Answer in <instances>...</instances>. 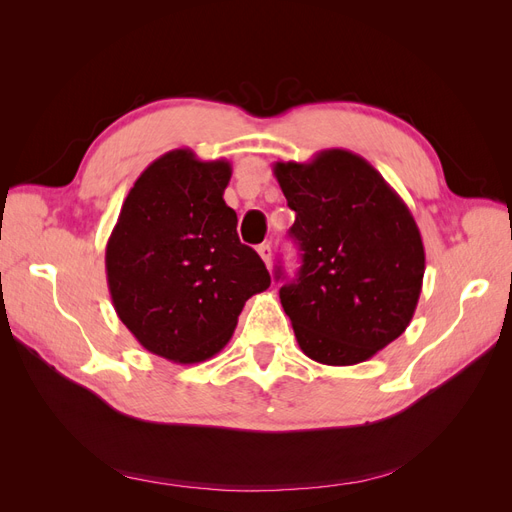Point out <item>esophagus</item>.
<instances>
[{
    "label": "esophagus",
    "instance_id": "obj_1",
    "mask_svg": "<svg viewBox=\"0 0 512 512\" xmlns=\"http://www.w3.org/2000/svg\"><path fill=\"white\" fill-rule=\"evenodd\" d=\"M258 254H260V258H262V260H265V265L269 267V265H271V256H273L271 245H269V243H262V245H258Z\"/></svg>",
    "mask_w": 512,
    "mask_h": 512
}]
</instances>
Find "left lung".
<instances>
[{"instance_id": "left-lung-1", "label": "left lung", "mask_w": 512, "mask_h": 512, "mask_svg": "<svg viewBox=\"0 0 512 512\" xmlns=\"http://www.w3.org/2000/svg\"><path fill=\"white\" fill-rule=\"evenodd\" d=\"M273 175L303 252L297 280L280 288L294 337L322 365L371 359L408 329L421 297L425 247L408 205L346 149L275 162Z\"/></svg>"}]
</instances>
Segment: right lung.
Wrapping results in <instances>:
<instances>
[{
    "mask_svg": "<svg viewBox=\"0 0 512 512\" xmlns=\"http://www.w3.org/2000/svg\"><path fill=\"white\" fill-rule=\"evenodd\" d=\"M230 175L226 160L203 162L192 149L164 153L134 181L106 243L119 320L145 350L173 363L218 354L245 301L271 284L224 203Z\"/></svg>",
    "mask_w": 512,
    "mask_h": 512,
    "instance_id": "1",
    "label": "right lung"
}]
</instances>
